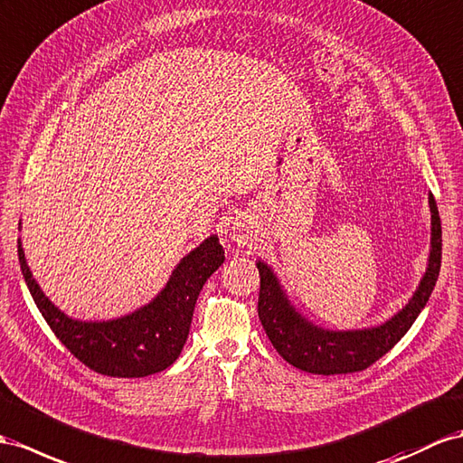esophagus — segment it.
I'll return each mask as SVG.
<instances>
[{
	"mask_svg": "<svg viewBox=\"0 0 463 463\" xmlns=\"http://www.w3.org/2000/svg\"><path fill=\"white\" fill-rule=\"evenodd\" d=\"M252 236V231L250 227H248L246 219L242 217H236L232 222H231V239L239 244V246H244L248 244V241H250Z\"/></svg>",
	"mask_w": 463,
	"mask_h": 463,
	"instance_id": "34e87169",
	"label": "esophagus"
}]
</instances>
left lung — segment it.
<instances>
[{
    "label": "left lung",
    "mask_w": 463,
    "mask_h": 463,
    "mask_svg": "<svg viewBox=\"0 0 463 463\" xmlns=\"http://www.w3.org/2000/svg\"><path fill=\"white\" fill-rule=\"evenodd\" d=\"M432 211V250L429 269L420 281L417 293L405 309L382 326L365 330H348V333H333L323 330L293 309L288 298L283 295L278 278L264 262H258L260 271V295H258V317L269 338L283 360L298 370L335 375L364 372L365 367L375 364L385 355L397 342L407 335V330L417 321L424 309L430 293L440 274L442 262V222L438 215L436 201L430 195Z\"/></svg>",
    "instance_id": "8db88e82"
}]
</instances>
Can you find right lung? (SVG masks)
Masks as SVG:
<instances>
[{
	"mask_svg": "<svg viewBox=\"0 0 463 463\" xmlns=\"http://www.w3.org/2000/svg\"><path fill=\"white\" fill-rule=\"evenodd\" d=\"M17 254L34 305L56 338L90 370L111 377H145L175 362L187 340L199 291L224 262L222 246L211 236L177 264L168 286L150 305L117 321L80 323L44 298L31 276L21 242Z\"/></svg>",
	"mask_w": 463,
	"mask_h": 463,
	"instance_id": "right-lung-1",
	"label": "right lung"
}]
</instances>
